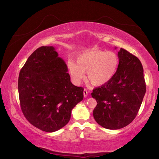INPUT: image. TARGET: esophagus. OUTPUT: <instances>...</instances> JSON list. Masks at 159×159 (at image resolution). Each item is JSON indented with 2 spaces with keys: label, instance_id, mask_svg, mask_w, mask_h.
<instances>
[{
  "label": "esophagus",
  "instance_id": "1",
  "mask_svg": "<svg viewBox=\"0 0 159 159\" xmlns=\"http://www.w3.org/2000/svg\"><path fill=\"white\" fill-rule=\"evenodd\" d=\"M83 95H84L85 98H86V97L88 96V91L86 89H84L83 90Z\"/></svg>",
  "mask_w": 159,
  "mask_h": 159
}]
</instances>
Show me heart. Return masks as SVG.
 <instances>
[{
    "label": "heart",
    "instance_id": "b5f03b06",
    "mask_svg": "<svg viewBox=\"0 0 159 159\" xmlns=\"http://www.w3.org/2000/svg\"><path fill=\"white\" fill-rule=\"evenodd\" d=\"M119 60L117 55L111 51L90 50L77 56L76 62L70 60L68 68L71 79L75 84H79L88 79L94 85H102L108 83L117 71Z\"/></svg>",
    "mask_w": 159,
    "mask_h": 159
}]
</instances>
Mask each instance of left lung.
I'll list each match as a JSON object with an SVG mask.
<instances>
[{
  "mask_svg": "<svg viewBox=\"0 0 159 159\" xmlns=\"http://www.w3.org/2000/svg\"><path fill=\"white\" fill-rule=\"evenodd\" d=\"M118 57L119 64L113 79L91 93L98 103L93 110L94 118L102 127L110 130L124 128L133 121L146 93L139 59L123 48Z\"/></svg>",
  "mask_w": 159,
  "mask_h": 159,
  "instance_id": "8db88e82",
  "label": "left lung"
}]
</instances>
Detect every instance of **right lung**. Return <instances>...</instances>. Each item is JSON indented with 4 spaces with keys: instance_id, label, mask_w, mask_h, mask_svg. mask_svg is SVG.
Listing matches in <instances>:
<instances>
[{
    "instance_id": "add662e5",
    "label": "right lung",
    "mask_w": 159,
    "mask_h": 159,
    "mask_svg": "<svg viewBox=\"0 0 159 159\" xmlns=\"http://www.w3.org/2000/svg\"><path fill=\"white\" fill-rule=\"evenodd\" d=\"M53 46H42L29 56L20 72L18 92L28 121L52 133L66 125L71 110L83 99V88L73 85L68 68Z\"/></svg>"
}]
</instances>
